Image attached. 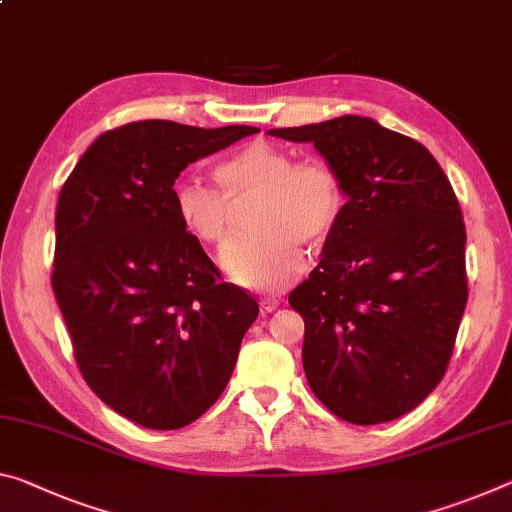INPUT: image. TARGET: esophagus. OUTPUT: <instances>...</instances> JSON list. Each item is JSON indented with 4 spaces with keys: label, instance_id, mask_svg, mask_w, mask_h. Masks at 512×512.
Returning a JSON list of instances; mask_svg holds the SVG:
<instances>
[{
    "label": "esophagus",
    "instance_id": "obj_1",
    "mask_svg": "<svg viewBox=\"0 0 512 512\" xmlns=\"http://www.w3.org/2000/svg\"><path fill=\"white\" fill-rule=\"evenodd\" d=\"M278 305H280V298L278 296H264L262 300H259V307H262L264 314L273 312Z\"/></svg>",
    "mask_w": 512,
    "mask_h": 512
}]
</instances>
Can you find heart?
I'll return each mask as SVG.
<instances>
[{
  "instance_id": "1",
  "label": "heart",
  "mask_w": 512,
  "mask_h": 512,
  "mask_svg": "<svg viewBox=\"0 0 512 512\" xmlns=\"http://www.w3.org/2000/svg\"><path fill=\"white\" fill-rule=\"evenodd\" d=\"M221 191L196 180H177L170 202L186 234L202 246L230 239L232 205L253 200L248 225L255 230L225 250L223 266L250 287H278L303 269L300 243L319 248L337 230L346 189L326 161H296L269 143H250L214 168Z\"/></svg>"
}]
</instances>
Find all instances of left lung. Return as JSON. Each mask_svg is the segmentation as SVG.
<instances>
[{"label":"left lung","instance_id":"1","mask_svg":"<svg viewBox=\"0 0 512 512\" xmlns=\"http://www.w3.org/2000/svg\"><path fill=\"white\" fill-rule=\"evenodd\" d=\"M269 134L314 143L348 198L319 266L289 294L305 321L307 383L351 424L401 417L444 378L467 305V234L449 177L424 145L371 118Z\"/></svg>","mask_w":512,"mask_h":512}]
</instances>
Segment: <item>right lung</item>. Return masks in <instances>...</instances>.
I'll return each mask as SVG.
<instances>
[{
  "label": "right lung",
  "instance_id": "add662e5",
  "mask_svg": "<svg viewBox=\"0 0 512 512\" xmlns=\"http://www.w3.org/2000/svg\"><path fill=\"white\" fill-rule=\"evenodd\" d=\"M255 132L139 120L97 136L63 184L56 303L88 387L134 424L173 431L205 415L257 319L170 202L186 166Z\"/></svg>",
  "mask_w": 512,
  "mask_h": 512
}]
</instances>
